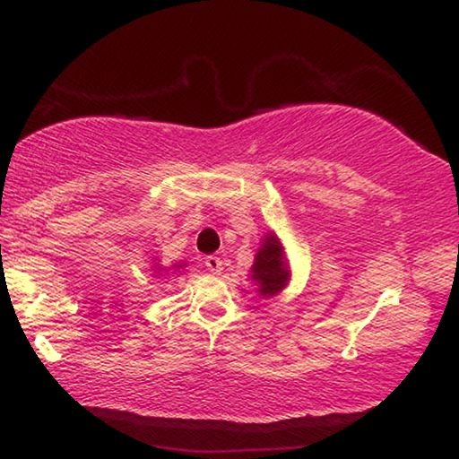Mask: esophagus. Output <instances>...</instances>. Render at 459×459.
<instances>
[{
  "mask_svg": "<svg viewBox=\"0 0 459 459\" xmlns=\"http://www.w3.org/2000/svg\"><path fill=\"white\" fill-rule=\"evenodd\" d=\"M206 269L211 271V273H214V275H219L221 271H222V261H221V257H214V255H211V257H206Z\"/></svg>",
  "mask_w": 459,
  "mask_h": 459,
  "instance_id": "obj_1",
  "label": "esophagus"
}]
</instances>
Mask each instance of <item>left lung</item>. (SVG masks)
Listing matches in <instances>:
<instances>
[{"mask_svg": "<svg viewBox=\"0 0 459 459\" xmlns=\"http://www.w3.org/2000/svg\"><path fill=\"white\" fill-rule=\"evenodd\" d=\"M251 279L263 298H271V295L279 293L290 281V265H287L285 251L281 240L273 232H267L261 248L255 255Z\"/></svg>", "mask_w": 459, "mask_h": 459, "instance_id": "8db88e82", "label": "left lung"}]
</instances>
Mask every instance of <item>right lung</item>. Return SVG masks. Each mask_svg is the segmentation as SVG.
<instances>
[{
	"mask_svg": "<svg viewBox=\"0 0 459 459\" xmlns=\"http://www.w3.org/2000/svg\"><path fill=\"white\" fill-rule=\"evenodd\" d=\"M184 265H182V263H180V265H176V269H182ZM160 271H164V269H158V271H155V273H160Z\"/></svg>",
	"mask_w": 459,
	"mask_h": 459,
	"instance_id": "add662e5",
	"label": "right lung"
}]
</instances>
